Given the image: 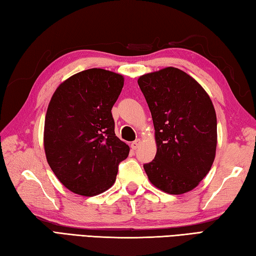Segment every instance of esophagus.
<instances>
[{"mask_svg":"<svg viewBox=\"0 0 256 256\" xmlns=\"http://www.w3.org/2000/svg\"><path fill=\"white\" fill-rule=\"evenodd\" d=\"M140 144H142V140L137 139V140H136V142H132V144H130V147H132V150H136V149H137V148L139 147Z\"/></svg>","mask_w":256,"mask_h":256,"instance_id":"34e87169","label":"esophagus"}]
</instances>
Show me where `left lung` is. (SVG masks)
Wrapping results in <instances>:
<instances>
[{"label":"left lung","instance_id":"obj_1","mask_svg":"<svg viewBox=\"0 0 256 256\" xmlns=\"http://www.w3.org/2000/svg\"><path fill=\"white\" fill-rule=\"evenodd\" d=\"M154 127L157 154L144 169L169 194L194 190L216 158V114L208 92L186 72L166 67L138 78Z\"/></svg>","mask_w":256,"mask_h":256}]
</instances>
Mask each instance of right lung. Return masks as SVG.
<instances>
[{"label": "right lung", "instance_id": "right-lung-1", "mask_svg": "<svg viewBox=\"0 0 256 256\" xmlns=\"http://www.w3.org/2000/svg\"><path fill=\"white\" fill-rule=\"evenodd\" d=\"M124 76L102 68L77 72L56 88L44 124L48 162L62 184L94 196L110 188L129 146L114 134L112 108Z\"/></svg>", "mask_w": 256, "mask_h": 256}]
</instances>
